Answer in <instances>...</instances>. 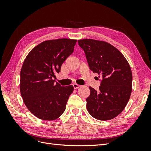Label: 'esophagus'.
I'll return each instance as SVG.
<instances>
[{
  "label": "esophagus",
  "instance_id": "1",
  "mask_svg": "<svg viewBox=\"0 0 151 151\" xmlns=\"http://www.w3.org/2000/svg\"><path fill=\"white\" fill-rule=\"evenodd\" d=\"M73 87H74V88L75 89H76L79 88L80 87H81V86H79V85H78V84H73Z\"/></svg>",
  "mask_w": 151,
  "mask_h": 151
}]
</instances>
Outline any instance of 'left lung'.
I'll use <instances>...</instances> for the list:
<instances>
[{"label": "left lung", "instance_id": "obj_1", "mask_svg": "<svg viewBox=\"0 0 151 151\" xmlns=\"http://www.w3.org/2000/svg\"><path fill=\"white\" fill-rule=\"evenodd\" d=\"M78 43L89 68L101 79L98 91L89 87L87 109L97 120L113 119L124 109L130 97L132 74L129 63L119 50L107 42L84 39Z\"/></svg>", "mask_w": 151, "mask_h": 151}]
</instances>
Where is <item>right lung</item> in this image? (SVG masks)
<instances>
[{"mask_svg":"<svg viewBox=\"0 0 151 151\" xmlns=\"http://www.w3.org/2000/svg\"><path fill=\"white\" fill-rule=\"evenodd\" d=\"M76 40L62 38L45 41L28 53L20 73V91L30 112L43 120H56L64 112L72 85L55 83V74L74 52Z\"/></svg>","mask_w":151,"mask_h":151,"instance_id":"add662e5","label":"right lung"}]
</instances>
